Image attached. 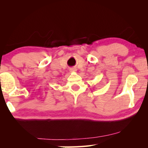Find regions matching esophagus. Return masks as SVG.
<instances>
[{"label": "esophagus", "instance_id": "esophagus-1", "mask_svg": "<svg viewBox=\"0 0 148 148\" xmlns=\"http://www.w3.org/2000/svg\"><path fill=\"white\" fill-rule=\"evenodd\" d=\"M70 71H71V72H76V69H74V68H73V69H71V70H70Z\"/></svg>", "mask_w": 148, "mask_h": 148}]
</instances>
